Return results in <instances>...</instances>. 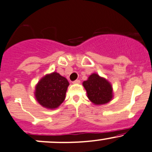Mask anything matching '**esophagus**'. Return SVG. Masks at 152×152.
<instances>
[{"label":"esophagus","instance_id":"esophagus-1","mask_svg":"<svg viewBox=\"0 0 152 152\" xmlns=\"http://www.w3.org/2000/svg\"><path fill=\"white\" fill-rule=\"evenodd\" d=\"M80 80H75V81H73V84H79Z\"/></svg>","mask_w":152,"mask_h":152}]
</instances>
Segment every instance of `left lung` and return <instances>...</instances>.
<instances>
[{
    "label": "left lung",
    "mask_w": 152,
    "mask_h": 152,
    "mask_svg": "<svg viewBox=\"0 0 152 152\" xmlns=\"http://www.w3.org/2000/svg\"><path fill=\"white\" fill-rule=\"evenodd\" d=\"M83 86L87 93L89 99L96 105L107 104L113 99V86L104 78L96 73L90 75Z\"/></svg>",
    "instance_id": "left-lung-1"
}]
</instances>
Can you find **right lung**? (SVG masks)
I'll list each match as a JSON object with an SVG mask.
<instances>
[{
	"label": "right lung",
	"mask_w": 152,
	"mask_h": 152,
	"mask_svg": "<svg viewBox=\"0 0 152 152\" xmlns=\"http://www.w3.org/2000/svg\"><path fill=\"white\" fill-rule=\"evenodd\" d=\"M68 85V80L57 72L47 74L36 85L37 101L44 107L56 109L64 101Z\"/></svg>",
	"instance_id": "1"
}]
</instances>
